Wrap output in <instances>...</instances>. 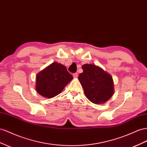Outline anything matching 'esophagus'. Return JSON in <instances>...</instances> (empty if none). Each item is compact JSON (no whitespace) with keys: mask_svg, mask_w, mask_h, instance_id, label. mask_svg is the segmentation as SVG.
<instances>
[{"mask_svg":"<svg viewBox=\"0 0 147 147\" xmlns=\"http://www.w3.org/2000/svg\"><path fill=\"white\" fill-rule=\"evenodd\" d=\"M73 77H74V78H77V77H78V74H77V73L74 74H73Z\"/></svg>","mask_w":147,"mask_h":147,"instance_id":"obj_1","label":"esophagus"}]
</instances>
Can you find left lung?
Segmentation results:
<instances>
[{"instance_id": "obj_1", "label": "left lung", "mask_w": 147, "mask_h": 147, "mask_svg": "<svg viewBox=\"0 0 147 147\" xmlns=\"http://www.w3.org/2000/svg\"><path fill=\"white\" fill-rule=\"evenodd\" d=\"M83 72L78 80L86 97L94 104H103L113 96L114 92L111 75L94 64L82 65Z\"/></svg>"}]
</instances>
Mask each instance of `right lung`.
<instances>
[{"label": "right lung", "mask_w": 147, "mask_h": 147, "mask_svg": "<svg viewBox=\"0 0 147 147\" xmlns=\"http://www.w3.org/2000/svg\"><path fill=\"white\" fill-rule=\"evenodd\" d=\"M72 79L64 65L55 62L36 75V90L43 97L52 98L60 94Z\"/></svg>", "instance_id": "obj_1"}]
</instances>
